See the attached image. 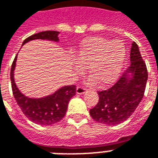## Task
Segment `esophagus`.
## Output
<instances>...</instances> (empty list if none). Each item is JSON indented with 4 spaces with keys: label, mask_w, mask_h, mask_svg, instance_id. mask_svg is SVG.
<instances>
[{
    "label": "esophagus",
    "mask_w": 158,
    "mask_h": 158,
    "mask_svg": "<svg viewBox=\"0 0 158 158\" xmlns=\"http://www.w3.org/2000/svg\"><path fill=\"white\" fill-rule=\"evenodd\" d=\"M87 92V89L84 87H81V86H79L77 87L76 89V94H83L84 93Z\"/></svg>",
    "instance_id": "34e87169"
}]
</instances>
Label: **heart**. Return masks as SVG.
I'll return each instance as SVG.
<instances>
[{"label": "heart", "mask_w": 158, "mask_h": 158, "mask_svg": "<svg viewBox=\"0 0 158 158\" xmlns=\"http://www.w3.org/2000/svg\"><path fill=\"white\" fill-rule=\"evenodd\" d=\"M126 47L121 40H111L103 37H90L82 42L76 53L74 70L84 74L89 67L91 77L88 84L94 85L100 81L103 86L114 84L120 76L126 60Z\"/></svg>", "instance_id": "obj_1"}]
</instances>
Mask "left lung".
<instances>
[{
    "label": "left lung",
    "instance_id": "obj_1",
    "mask_svg": "<svg viewBox=\"0 0 158 158\" xmlns=\"http://www.w3.org/2000/svg\"><path fill=\"white\" fill-rule=\"evenodd\" d=\"M131 64L116 84L98 92V103L89 110L94 120L114 126L129 118L143 98L148 81V70L138 44L132 42Z\"/></svg>",
    "mask_w": 158,
    "mask_h": 158
}]
</instances>
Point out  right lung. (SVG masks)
<instances>
[{
  "label": "right lung",
  "instance_id": "1",
  "mask_svg": "<svg viewBox=\"0 0 158 158\" xmlns=\"http://www.w3.org/2000/svg\"><path fill=\"white\" fill-rule=\"evenodd\" d=\"M59 31H42L30 36L23 41V44L34 40H46L59 42ZM17 60V55L13 61L10 69V81L13 95L16 103L22 110L23 114L31 122L40 125H51L60 122L67 111L71 98L76 94V86H64L56 90L54 94L43 98H29L20 92L16 86L14 79V71Z\"/></svg>",
  "mask_w": 158,
  "mask_h": 158
}]
</instances>
